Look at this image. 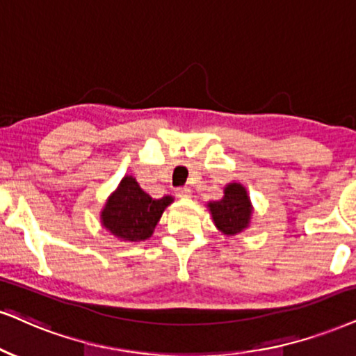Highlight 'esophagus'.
<instances>
[{
  "label": "esophagus",
  "instance_id": "esophagus-1",
  "mask_svg": "<svg viewBox=\"0 0 356 356\" xmlns=\"http://www.w3.org/2000/svg\"><path fill=\"white\" fill-rule=\"evenodd\" d=\"M191 195V190L188 186H183V188H177V196L178 198H188V196Z\"/></svg>",
  "mask_w": 356,
  "mask_h": 356
}]
</instances>
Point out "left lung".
<instances>
[{
  "label": "left lung",
  "mask_w": 356,
  "mask_h": 356,
  "mask_svg": "<svg viewBox=\"0 0 356 356\" xmlns=\"http://www.w3.org/2000/svg\"><path fill=\"white\" fill-rule=\"evenodd\" d=\"M216 229L229 238L249 229L252 221L254 206L244 185L231 181L225 186V196L206 204Z\"/></svg>",
  "instance_id": "1"
}]
</instances>
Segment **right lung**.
I'll use <instances>...</instances> for the list:
<instances>
[{
	"mask_svg": "<svg viewBox=\"0 0 356 356\" xmlns=\"http://www.w3.org/2000/svg\"><path fill=\"white\" fill-rule=\"evenodd\" d=\"M173 196L155 200L140 188L131 175H125L111 193L100 211V225L113 238L140 243L152 238L161 214L173 203Z\"/></svg>",
	"mask_w": 356,
	"mask_h": 356,
	"instance_id": "add662e5",
	"label": "right lung"
}]
</instances>
